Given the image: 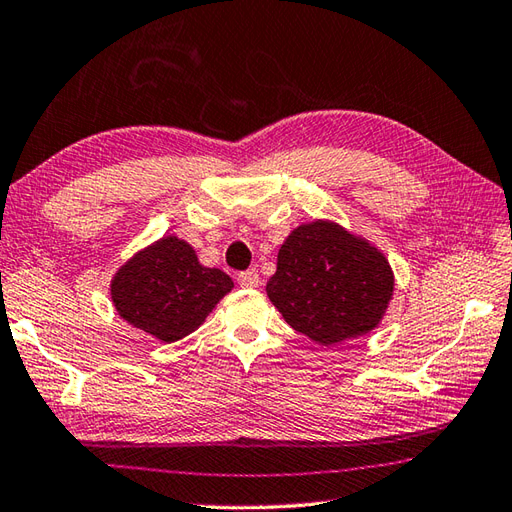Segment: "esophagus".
I'll use <instances>...</instances> for the list:
<instances>
[{"instance_id":"1","label":"esophagus","mask_w":512,"mask_h":512,"mask_svg":"<svg viewBox=\"0 0 512 512\" xmlns=\"http://www.w3.org/2000/svg\"><path fill=\"white\" fill-rule=\"evenodd\" d=\"M258 283H260V278H258V271L256 269H247V271H241V274H238V285L241 287H258Z\"/></svg>"}]
</instances>
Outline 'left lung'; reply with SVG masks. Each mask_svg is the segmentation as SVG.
Returning a JSON list of instances; mask_svg holds the SVG:
<instances>
[{
    "label": "left lung",
    "instance_id": "obj_1",
    "mask_svg": "<svg viewBox=\"0 0 512 512\" xmlns=\"http://www.w3.org/2000/svg\"><path fill=\"white\" fill-rule=\"evenodd\" d=\"M267 296L287 325L331 347L378 327L393 296V271L364 238L314 221L296 227L280 247Z\"/></svg>",
    "mask_w": 512,
    "mask_h": 512
}]
</instances>
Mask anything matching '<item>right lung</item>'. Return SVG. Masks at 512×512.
Instances as JSON below:
<instances>
[{"label": "right lung", "instance_id": "1", "mask_svg": "<svg viewBox=\"0 0 512 512\" xmlns=\"http://www.w3.org/2000/svg\"><path fill=\"white\" fill-rule=\"evenodd\" d=\"M232 287L225 271L203 267L190 245L165 236L117 271L110 294L123 320L163 342H174L201 327Z\"/></svg>", "mask_w": 512, "mask_h": 512}]
</instances>
